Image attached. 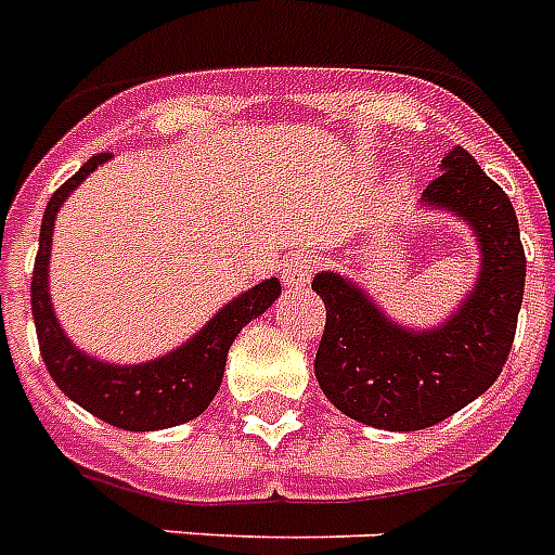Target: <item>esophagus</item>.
Here are the masks:
<instances>
[{"label":"esophagus","instance_id":"34e87169","mask_svg":"<svg viewBox=\"0 0 555 555\" xmlns=\"http://www.w3.org/2000/svg\"><path fill=\"white\" fill-rule=\"evenodd\" d=\"M313 259L311 253H291L282 264V282H285L287 291H302L313 276Z\"/></svg>","mask_w":555,"mask_h":555}]
</instances>
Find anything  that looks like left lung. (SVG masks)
<instances>
[{"mask_svg": "<svg viewBox=\"0 0 555 555\" xmlns=\"http://www.w3.org/2000/svg\"><path fill=\"white\" fill-rule=\"evenodd\" d=\"M440 169L423 204L464 218L481 250L478 282L443 325L405 328L351 279L313 276L328 313L317 383L339 412L374 429H429L461 412L499 379L516 337L527 276L516 209L464 146H452Z\"/></svg>", "mask_w": 555, "mask_h": 555, "instance_id": "left-lung-1", "label": "left lung"}]
</instances>
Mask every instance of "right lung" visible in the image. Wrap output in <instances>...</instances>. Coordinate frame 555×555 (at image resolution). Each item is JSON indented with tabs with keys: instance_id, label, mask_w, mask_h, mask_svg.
I'll return each mask as SVG.
<instances>
[{
	"instance_id": "obj_1",
	"label": "right lung",
	"mask_w": 555,
	"mask_h": 555,
	"mask_svg": "<svg viewBox=\"0 0 555 555\" xmlns=\"http://www.w3.org/2000/svg\"><path fill=\"white\" fill-rule=\"evenodd\" d=\"M112 158L108 152L94 155L74 172L60 190L51 195L39 230V250L30 279V311L37 325L39 354L46 360L48 374L54 377L65 397L82 405L100 421L112 423L126 431L169 429L178 423L198 417L216 397L224 377L227 351L238 337V331L259 313H264L282 294L276 279H264L247 294H238L227 302L204 328L184 346L155 357L150 363L112 365L98 357L82 354L72 339L65 337L63 325L56 322L48 294V261H51V233L54 218L63 201L72 195L86 178Z\"/></svg>"
}]
</instances>
